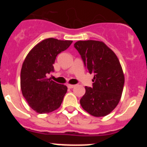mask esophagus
I'll return each instance as SVG.
<instances>
[{
	"mask_svg": "<svg viewBox=\"0 0 147 147\" xmlns=\"http://www.w3.org/2000/svg\"><path fill=\"white\" fill-rule=\"evenodd\" d=\"M75 85H67V88H74Z\"/></svg>",
	"mask_w": 147,
	"mask_h": 147,
	"instance_id": "34e87169",
	"label": "esophagus"
}]
</instances>
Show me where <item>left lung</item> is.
<instances>
[{
	"label": "left lung",
	"mask_w": 147,
	"mask_h": 147,
	"mask_svg": "<svg viewBox=\"0 0 147 147\" xmlns=\"http://www.w3.org/2000/svg\"><path fill=\"white\" fill-rule=\"evenodd\" d=\"M74 48L88 72L94 74L93 86L85 87L80 105L96 117L108 115L119 104L124 88V76L119 59L100 41H78Z\"/></svg>",
	"instance_id": "left-lung-1"
}]
</instances>
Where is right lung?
<instances>
[{
    "mask_svg": "<svg viewBox=\"0 0 147 147\" xmlns=\"http://www.w3.org/2000/svg\"><path fill=\"white\" fill-rule=\"evenodd\" d=\"M71 40L49 38L30 51L22 65L20 88L28 105L38 113H48L60 107L67 87L48 78L54 71L57 56L66 50Z\"/></svg>",
    "mask_w": 147,
    "mask_h": 147,
    "instance_id": "obj_1",
    "label": "right lung"
}]
</instances>
